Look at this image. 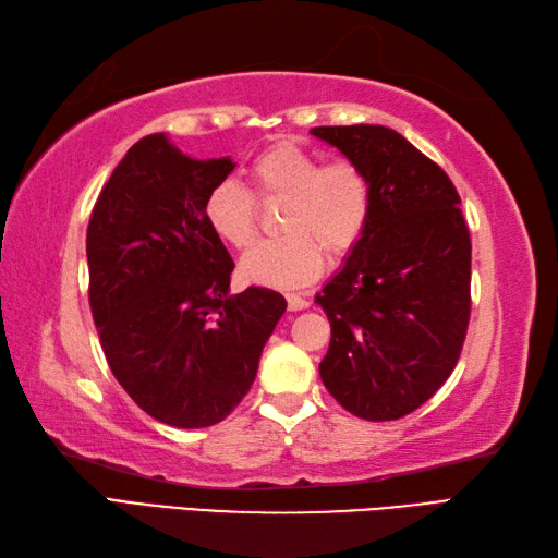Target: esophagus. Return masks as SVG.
Returning a JSON list of instances; mask_svg holds the SVG:
<instances>
[{
    "instance_id": "1",
    "label": "esophagus",
    "mask_w": 558,
    "mask_h": 558,
    "mask_svg": "<svg viewBox=\"0 0 558 558\" xmlns=\"http://www.w3.org/2000/svg\"><path fill=\"white\" fill-rule=\"evenodd\" d=\"M312 302H310V298H306V294H288V306H290V312H302V310H306V306H310Z\"/></svg>"
}]
</instances>
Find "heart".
<instances>
[{
	"instance_id": "obj_1",
	"label": "heart",
	"mask_w": 558,
	"mask_h": 558,
	"mask_svg": "<svg viewBox=\"0 0 558 558\" xmlns=\"http://www.w3.org/2000/svg\"><path fill=\"white\" fill-rule=\"evenodd\" d=\"M252 180L260 196L286 198L276 240L258 242L242 264V278L260 288H302L324 270V252H352L372 218V182L360 165L322 156L292 141L266 148L254 158ZM204 218L225 244L244 248L256 234V201L232 180L216 184L204 201Z\"/></svg>"
}]
</instances>
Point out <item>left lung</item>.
Listing matches in <instances>:
<instances>
[{
    "instance_id": "left-lung-1",
    "label": "left lung",
    "mask_w": 558,
    "mask_h": 558,
    "mask_svg": "<svg viewBox=\"0 0 558 558\" xmlns=\"http://www.w3.org/2000/svg\"><path fill=\"white\" fill-rule=\"evenodd\" d=\"M360 165L372 218L345 264L316 292L330 322L318 374L342 408L400 420L453 372L470 322V232L448 174L396 129L316 126Z\"/></svg>"
}]
</instances>
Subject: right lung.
Wrapping results in <instances>:
<instances>
[{
    "label": "right lung",
    "mask_w": 558,
    "mask_h": 558,
    "mask_svg": "<svg viewBox=\"0 0 558 558\" xmlns=\"http://www.w3.org/2000/svg\"><path fill=\"white\" fill-rule=\"evenodd\" d=\"M234 165L148 134L117 165L88 222V294L105 357L129 398L177 429L213 426L240 405L288 310L266 288L230 292L234 264L204 201Z\"/></svg>",
    "instance_id": "add662e5"
}]
</instances>
